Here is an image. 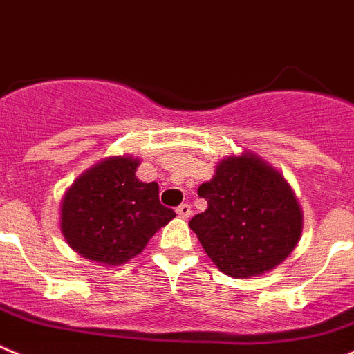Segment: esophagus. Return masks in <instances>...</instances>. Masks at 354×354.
<instances>
[{"label": "esophagus", "mask_w": 354, "mask_h": 354, "mask_svg": "<svg viewBox=\"0 0 354 354\" xmlns=\"http://www.w3.org/2000/svg\"><path fill=\"white\" fill-rule=\"evenodd\" d=\"M176 213H178V216H181V218H189L190 213H192V208H190V205H187V203H185V205L178 206Z\"/></svg>", "instance_id": "1"}]
</instances>
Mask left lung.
Masks as SVG:
<instances>
[{
	"label": "left lung",
	"mask_w": 354,
	"mask_h": 354,
	"mask_svg": "<svg viewBox=\"0 0 354 354\" xmlns=\"http://www.w3.org/2000/svg\"><path fill=\"white\" fill-rule=\"evenodd\" d=\"M197 194L208 208L189 225L225 275L248 279L270 272L300 240L304 215L291 187L257 155L225 157Z\"/></svg>",
	"instance_id": "left-lung-1"
}]
</instances>
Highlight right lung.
<instances>
[{"mask_svg": "<svg viewBox=\"0 0 354 354\" xmlns=\"http://www.w3.org/2000/svg\"><path fill=\"white\" fill-rule=\"evenodd\" d=\"M139 158L109 157L82 173L62 203V232L82 257L125 264L176 216L160 205L158 185L136 178Z\"/></svg>", "mask_w": 354, "mask_h": 354, "instance_id": "1", "label": "right lung"}]
</instances>
